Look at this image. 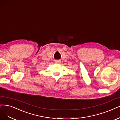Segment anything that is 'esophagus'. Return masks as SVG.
<instances>
[{
  "label": "esophagus",
  "instance_id": "obj_1",
  "mask_svg": "<svg viewBox=\"0 0 120 120\" xmlns=\"http://www.w3.org/2000/svg\"><path fill=\"white\" fill-rule=\"evenodd\" d=\"M55 63L56 64H60L61 63V61H59V60H56L55 61Z\"/></svg>",
  "mask_w": 120,
  "mask_h": 120
}]
</instances>
